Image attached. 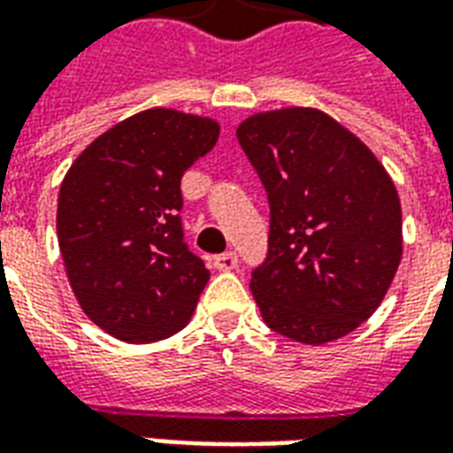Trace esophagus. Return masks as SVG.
<instances>
[{"label":"esophagus","mask_w":453,"mask_h":453,"mask_svg":"<svg viewBox=\"0 0 453 453\" xmlns=\"http://www.w3.org/2000/svg\"><path fill=\"white\" fill-rule=\"evenodd\" d=\"M213 266L218 272H230L237 266V255L235 252H223V255L213 257Z\"/></svg>","instance_id":"1"}]
</instances>
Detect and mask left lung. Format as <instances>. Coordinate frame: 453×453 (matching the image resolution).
<instances>
[{
	"label": "left lung",
	"mask_w": 453,
	"mask_h": 453,
	"mask_svg": "<svg viewBox=\"0 0 453 453\" xmlns=\"http://www.w3.org/2000/svg\"><path fill=\"white\" fill-rule=\"evenodd\" d=\"M237 142L269 198V250L250 281L265 323L303 344L349 334L379 308L403 255L386 169L318 109L255 113Z\"/></svg>",
	"instance_id": "left-lung-1"
}]
</instances>
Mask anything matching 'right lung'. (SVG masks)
I'll list each match as a JSON object with an SVG mask.
<instances>
[{"mask_svg": "<svg viewBox=\"0 0 453 453\" xmlns=\"http://www.w3.org/2000/svg\"><path fill=\"white\" fill-rule=\"evenodd\" d=\"M203 116L148 109L94 140L65 174L58 242L82 311L148 344L191 320L211 272L184 242L181 177L218 140Z\"/></svg>", "mask_w": 453, "mask_h": 453, "instance_id": "add662e5", "label": "right lung"}]
</instances>
